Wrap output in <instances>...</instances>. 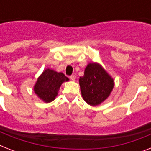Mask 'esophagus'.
<instances>
[{
    "instance_id": "34e87169",
    "label": "esophagus",
    "mask_w": 151,
    "mask_h": 151,
    "mask_svg": "<svg viewBox=\"0 0 151 151\" xmlns=\"http://www.w3.org/2000/svg\"><path fill=\"white\" fill-rule=\"evenodd\" d=\"M70 80L73 81H75V76L74 75H71L70 77Z\"/></svg>"
}]
</instances>
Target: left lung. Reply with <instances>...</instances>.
I'll list each match as a JSON object with an SVG mask.
<instances>
[{
	"mask_svg": "<svg viewBox=\"0 0 151 151\" xmlns=\"http://www.w3.org/2000/svg\"><path fill=\"white\" fill-rule=\"evenodd\" d=\"M83 99L90 106H96L103 103L114 87V80L101 64L92 62L85 69L84 76L79 78Z\"/></svg>",
	"mask_w": 151,
	"mask_h": 151,
	"instance_id": "obj_1",
	"label": "left lung"
}]
</instances>
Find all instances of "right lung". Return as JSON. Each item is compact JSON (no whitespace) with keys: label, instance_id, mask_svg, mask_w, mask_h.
<instances>
[{"label":"right lung","instance_id":"1","mask_svg":"<svg viewBox=\"0 0 151 151\" xmlns=\"http://www.w3.org/2000/svg\"><path fill=\"white\" fill-rule=\"evenodd\" d=\"M68 81L63 73L47 68L37 78L34 86V93L45 103H51L58 96L62 84Z\"/></svg>","mask_w":151,"mask_h":151}]
</instances>
